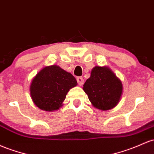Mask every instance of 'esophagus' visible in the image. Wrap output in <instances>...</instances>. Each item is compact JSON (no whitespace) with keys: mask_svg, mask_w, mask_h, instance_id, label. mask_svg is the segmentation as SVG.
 Here are the masks:
<instances>
[{"mask_svg":"<svg viewBox=\"0 0 154 154\" xmlns=\"http://www.w3.org/2000/svg\"><path fill=\"white\" fill-rule=\"evenodd\" d=\"M77 83H78L79 85H82L84 84V79L81 77H78L77 78Z\"/></svg>","mask_w":154,"mask_h":154,"instance_id":"obj_1","label":"esophagus"}]
</instances>
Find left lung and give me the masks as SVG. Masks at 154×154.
<instances>
[{"instance_id": "left-lung-1", "label": "left lung", "mask_w": 154, "mask_h": 154, "mask_svg": "<svg viewBox=\"0 0 154 154\" xmlns=\"http://www.w3.org/2000/svg\"><path fill=\"white\" fill-rule=\"evenodd\" d=\"M83 90L94 107L108 110L117 105L123 86L121 80L109 68L96 66L83 85Z\"/></svg>"}]
</instances>
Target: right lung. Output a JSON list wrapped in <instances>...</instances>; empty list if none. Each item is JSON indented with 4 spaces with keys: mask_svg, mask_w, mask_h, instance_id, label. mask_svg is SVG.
I'll return each instance as SVG.
<instances>
[{
    "mask_svg": "<svg viewBox=\"0 0 154 154\" xmlns=\"http://www.w3.org/2000/svg\"><path fill=\"white\" fill-rule=\"evenodd\" d=\"M77 84L71 73L58 66H47L40 71L32 81L30 96L34 104L41 109L55 110L61 106L69 89Z\"/></svg>",
    "mask_w": 154,
    "mask_h": 154,
    "instance_id": "right-lung-1",
    "label": "right lung"
}]
</instances>
